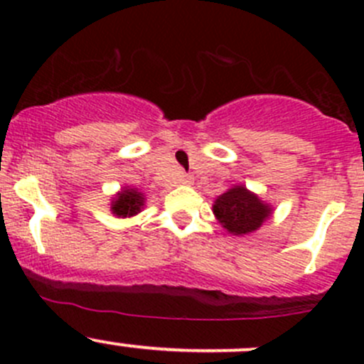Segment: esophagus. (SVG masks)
<instances>
[{"instance_id": "34e87169", "label": "esophagus", "mask_w": 364, "mask_h": 364, "mask_svg": "<svg viewBox=\"0 0 364 364\" xmlns=\"http://www.w3.org/2000/svg\"><path fill=\"white\" fill-rule=\"evenodd\" d=\"M179 183H190V176L188 174H179Z\"/></svg>"}]
</instances>
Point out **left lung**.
Instances as JSON below:
<instances>
[{"mask_svg":"<svg viewBox=\"0 0 364 364\" xmlns=\"http://www.w3.org/2000/svg\"><path fill=\"white\" fill-rule=\"evenodd\" d=\"M213 213L230 234L253 232L269 216L271 208L245 186H234L213 204Z\"/></svg>","mask_w":364,"mask_h":364,"instance_id":"left-lung-1","label":"left lung"}]
</instances>
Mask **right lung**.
I'll list each match as a JSON object with an SVG mask.
<instances>
[{
	"instance_id": "add662e5",
	"label": "right lung",
	"mask_w": 364,
	"mask_h": 364,
	"mask_svg": "<svg viewBox=\"0 0 364 364\" xmlns=\"http://www.w3.org/2000/svg\"><path fill=\"white\" fill-rule=\"evenodd\" d=\"M144 205V196L135 188H124L112 203V213L117 216H134Z\"/></svg>"
}]
</instances>
